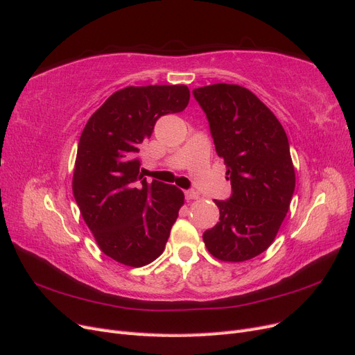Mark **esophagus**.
Returning a JSON list of instances; mask_svg holds the SVG:
<instances>
[{"label":"esophagus","instance_id":"obj_1","mask_svg":"<svg viewBox=\"0 0 355 355\" xmlns=\"http://www.w3.org/2000/svg\"><path fill=\"white\" fill-rule=\"evenodd\" d=\"M186 198L189 200H193V199H198L199 198V193L194 191V190H186Z\"/></svg>","mask_w":355,"mask_h":355}]
</instances>
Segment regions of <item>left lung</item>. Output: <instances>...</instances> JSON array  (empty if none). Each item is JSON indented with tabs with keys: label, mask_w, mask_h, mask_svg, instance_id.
<instances>
[{
	"label": "left lung",
	"mask_w": 355,
	"mask_h": 355,
	"mask_svg": "<svg viewBox=\"0 0 355 355\" xmlns=\"http://www.w3.org/2000/svg\"><path fill=\"white\" fill-rule=\"evenodd\" d=\"M193 96L207 115L232 182V196L215 200L220 221L203 233V242L221 261H248L272 243L289 211L295 169L288 135L245 87L214 84L194 88Z\"/></svg>",
	"instance_id": "8db88e82"
}]
</instances>
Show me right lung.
<instances>
[{"label": "right lung", "instance_id": "add662e5", "mask_svg": "<svg viewBox=\"0 0 355 355\" xmlns=\"http://www.w3.org/2000/svg\"><path fill=\"white\" fill-rule=\"evenodd\" d=\"M186 85L127 87L113 93L79 137L73 196L101 252L128 267L150 264L164 252L184 193L140 171V144L156 121L182 112Z\"/></svg>", "mask_w": 355, "mask_h": 355}]
</instances>
